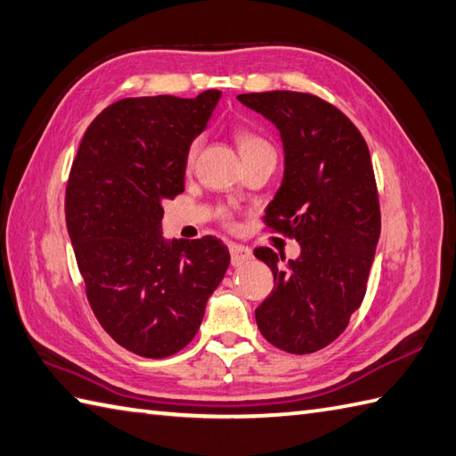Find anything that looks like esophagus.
<instances>
[{
	"label": "esophagus",
	"instance_id": "1",
	"mask_svg": "<svg viewBox=\"0 0 456 456\" xmlns=\"http://www.w3.org/2000/svg\"><path fill=\"white\" fill-rule=\"evenodd\" d=\"M230 259H232V265H241L246 264L248 259H252V249L246 248V246H240V244H230Z\"/></svg>",
	"mask_w": 456,
	"mask_h": 456
}]
</instances>
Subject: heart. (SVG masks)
<instances>
[{"mask_svg":"<svg viewBox=\"0 0 456 456\" xmlns=\"http://www.w3.org/2000/svg\"><path fill=\"white\" fill-rule=\"evenodd\" d=\"M238 147H240L241 157L254 155V153H259V151H273V147L269 145L264 137H259L252 132H240L238 134ZM194 153H197V145H191L189 155H187L189 163H192Z\"/></svg>","mask_w":456,"mask_h":456,"instance_id":"heart-1","label":"heart"}]
</instances>
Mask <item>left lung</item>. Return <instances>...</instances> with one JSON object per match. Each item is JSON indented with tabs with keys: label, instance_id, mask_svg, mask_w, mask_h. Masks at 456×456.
<instances>
[{
	"label": "left lung",
	"instance_id": "left-lung-1",
	"mask_svg": "<svg viewBox=\"0 0 456 456\" xmlns=\"http://www.w3.org/2000/svg\"><path fill=\"white\" fill-rule=\"evenodd\" d=\"M238 100L281 135L283 181L265 222L301 246L285 267L273 249L254 252L275 281L256 309L257 329L277 348L311 354L340 337L366 295L382 226L368 145L338 108L313 94L273 90Z\"/></svg>",
	"mask_w": 456,
	"mask_h": 456
}]
</instances>
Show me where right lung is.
Here are the masks:
<instances>
[{
	"instance_id": "obj_1",
	"label": "right lung",
	"mask_w": 456,
	"mask_h": 456,
	"mask_svg": "<svg viewBox=\"0 0 456 456\" xmlns=\"http://www.w3.org/2000/svg\"><path fill=\"white\" fill-rule=\"evenodd\" d=\"M220 96L119 100L90 124L72 163L64 212L90 306L137 356L187 346L230 265L216 238L161 236L163 202L184 191L191 143Z\"/></svg>"
}]
</instances>
